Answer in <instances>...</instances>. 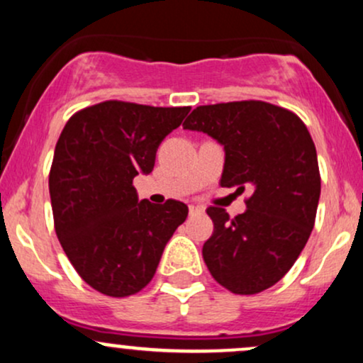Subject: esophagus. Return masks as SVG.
Returning <instances> with one entry per match:
<instances>
[{
	"instance_id": "1",
	"label": "esophagus",
	"mask_w": 363,
	"mask_h": 363,
	"mask_svg": "<svg viewBox=\"0 0 363 363\" xmlns=\"http://www.w3.org/2000/svg\"><path fill=\"white\" fill-rule=\"evenodd\" d=\"M201 213H205V208H203V206H194V205L189 206V215L191 216L201 215Z\"/></svg>"
}]
</instances>
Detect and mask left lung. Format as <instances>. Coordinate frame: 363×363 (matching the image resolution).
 I'll use <instances>...</instances> for the list:
<instances>
[{
    "mask_svg": "<svg viewBox=\"0 0 363 363\" xmlns=\"http://www.w3.org/2000/svg\"><path fill=\"white\" fill-rule=\"evenodd\" d=\"M225 148L222 187L244 193L232 218L210 206L213 234L203 245L211 277L228 291L254 295L289 273L312 232L320 194L315 145L297 114L262 101L199 106L182 124Z\"/></svg>",
    "mask_w": 363,
    "mask_h": 363,
    "instance_id": "obj_1",
    "label": "left lung"
}]
</instances>
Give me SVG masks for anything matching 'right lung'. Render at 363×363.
<instances>
[{"instance_id":"1","label":"right lung","mask_w":363,"mask_h":363,"mask_svg":"<svg viewBox=\"0 0 363 363\" xmlns=\"http://www.w3.org/2000/svg\"><path fill=\"white\" fill-rule=\"evenodd\" d=\"M189 111L106 101L62 128L49 170L54 230L82 280L107 297L143 290L187 218L176 199L138 201L133 179L152 172L158 145Z\"/></svg>"}]
</instances>
